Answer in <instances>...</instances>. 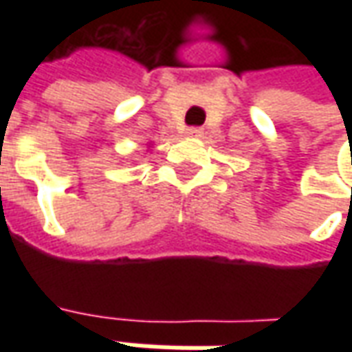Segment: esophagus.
Listing matches in <instances>:
<instances>
[{"mask_svg": "<svg viewBox=\"0 0 352 352\" xmlns=\"http://www.w3.org/2000/svg\"><path fill=\"white\" fill-rule=\"evenodd\" d=\"M204 133V130L201 128H198V126H192V128H188L186 130V135H190V138H199Z\"/></svg>", "mask_w": 352, "mask_h": 352, "instance_id": "34e87169", "label": "esophagus"}]
</instances>
